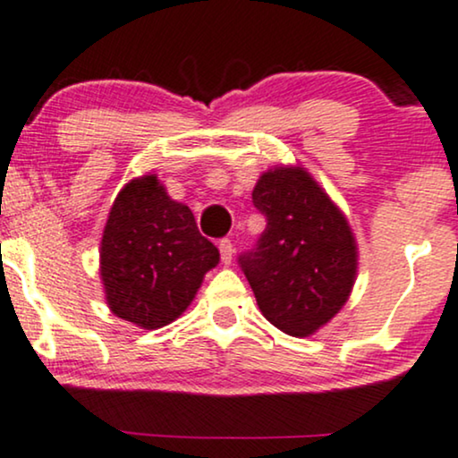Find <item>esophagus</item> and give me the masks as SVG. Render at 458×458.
Listing matches in <instances>:
<instances>
[{
	"mask_svg": "<svg viewBox=\"0 0 458 458\" xmlns=\"http://www.w3.org/2000/svg\"><path fill=\"white\" fill-rule=\"evenodd\" d=\"M219 253H222V262L225 264V267H230V264H233V258H234L233 241H228V239L219 241Z\"/></svg>",
	"mask_w": 458,
	"mask_h": 458,
	"instance_id": "obj_1",
	"label": "esophagus"
}]
</instances>
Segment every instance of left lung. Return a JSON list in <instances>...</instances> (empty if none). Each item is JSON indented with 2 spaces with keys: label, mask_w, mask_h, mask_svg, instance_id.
<instances>
[{
  "label": "left lung",
  "mask_w": 458,
  "mask_h": 458,
  "mask_svg": "<svg viewBox=\"0 0 458 458\" xmlns=\"http://www.w3.org/2000/svg\"><path fill=\"white\" fill-rule=\"evenodd\" d=\"M267 217L258 247L241 256L262 316L292 337H310L341 311L358 275L348 217L307 168L271 166L253 187Z\"/></svg>",
  "instance_id": "1"
}]
</instances>
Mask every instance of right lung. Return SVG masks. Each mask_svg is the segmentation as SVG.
<instances>
[{
    "label": "right lung",
    "mask_w": 458,
    "mask_h": 458,
    "mask_svg": "<svg viewBox=\"0 0 458 458\" xmlns=\"http://www.w3.org/2000/svg\"><path fill=\"white\" fill-rule=\"evenodd\" d=\"M219 251L198 230L191 208L168 196L157 174L121 187L100 243V277L108 310L156 330L183 313Z\"/></svg>",
    "instance_id": "right-lung-1"
}]
</instances>
